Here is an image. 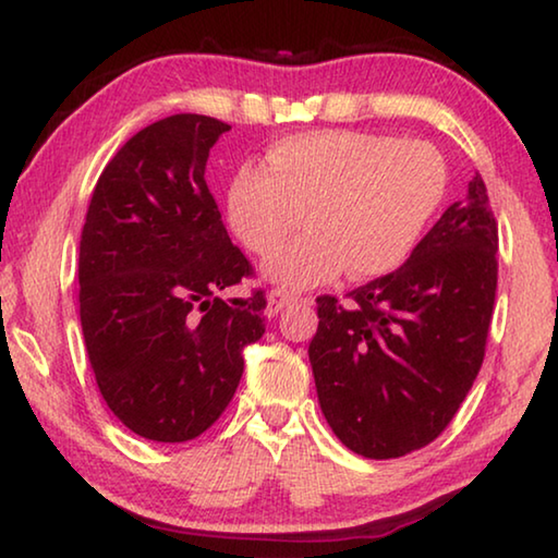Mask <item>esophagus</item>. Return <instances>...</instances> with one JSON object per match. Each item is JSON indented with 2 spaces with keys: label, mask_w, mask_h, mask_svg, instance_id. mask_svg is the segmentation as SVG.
Wrapping results in <instances>:
<instances>
[{
  "label": "esophagus",
  "mask_w": 558,
  "mask_h": 558,
  "mask_svg": "<svg viewBox=\"0 0 558 558\" xmlns=\"http://www.w3.org/2000/svg\"><path fill=\"white\" fill-rule=\"evenodd\" d=\"M298 298L290 295L286 290H270L268 292V307H266V315L268 317H276L282 307H288L290 302H295Z\"/></svg>",
  "instance_id": "1"
}]
</instances>
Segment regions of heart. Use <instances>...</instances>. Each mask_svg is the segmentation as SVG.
<instances>
[{"mask_svg":"<svg viewBox=\"0 0 558 558\" xmlns=\"http://www.w3.org/2000/svg\"><path fill=\"white\" fill-rule=\"evenodd\" d=\"M446 192V162L428 143L354 130L292 135L270 147L263 169H241L226 219L241 243L270 258L302 226L266 276L288 290L349 270L379 278L399 268Z\"/></svg>","mask_w":558,"mask_h":558,"instance_id":"heart-1","label":"heart"}]
</instances>
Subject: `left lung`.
Masks as SVG:
<instances>
[{"mask_svg": "<svg viewBox=\"0 0 558 558\" xmlns=\"http://www.w3.org/2000/svg\"><path fill=\"white\" fill-rule=\"evenodd\" d=\"M497 290V221L475 174L399 270L317 298L319 409L356 456L401 458L446 430L483 366Z\"/></svg>", "mask_w": 558, "mask_h": 558, "instance_id": "8db88e82", "label": "left lung"}]
</instances>
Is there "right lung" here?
<instances>
[{
  "label": "right lung",
  "mask_w": 558,
  "mask_h": 558,
  "mask_svg": "<svg viewBox=\"0 0 558 558\" xmlns=\"http://www.w3.org/2000/svg\"><path fill=\"white\" fill-rule=\"evenodd\" d=\"M231 125L182 112L130 137L102 169L81 233V327L98 389L147 440L202 436L233 399L266 295L221 300L253 276L206 186Z\"/></svg>",
  "instance_id": "add662e5"
}]
</instances>
